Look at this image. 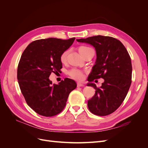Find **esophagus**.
I'll list each match as a JSON object with an SVG mask.
<instances>
[{
	"label": "esophagus",
	"mask_w": 148,
	"mask_h": 148,
	"mask_svg": "<svg viewBox=\"0 0 148 148\" xmlns=\"http://www.w3.org/2000/svg\"><path fill=\"white\" fill-rule=\"evenodd\" d=\"M84 85L83 84H82L80 83H77V87H83Z\"/></svg>",
	"instance_id": "esophagus-1"
}]
</instances>
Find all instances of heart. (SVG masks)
<instances>
[{"label":"heart","mask_w":148,"mask_h":148,"mask_svg":"<svg viewBox=\"0 0 148 148\" xmlns=\"http://www.w3.org/2000/svg\"><path fill=\"white\" fill-rule=\"evenodd\" d=\"M89 49V47H88L81 46L79 47L78 50L79 53H81L83 56H84V53H86V52ZM68 53H69L68 51H65L61 53V55L60 56V60L62 63H65L66 62ZM69 75L70 77L76 80H78V81H82V80H83L84 78V75L83 71L76 69H73L70 70L69 71Z\"/></svg>","instance_id":"heart-1"}]
</instances>
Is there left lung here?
<instances>
[{"label": "left lung", "mask_w": 148, "mask_h": 148, "mask_svg": "<svg viewBox=\"0 0 148 148\" xmlns=\"http://www.w3.org/2000/svg\"><path fill=\"white\" fill-rule=\"evenodd\" d=\"M77 41L91 44L96 51L95 65L88 78V86L96 89L95 95L88 101L89 110L99 116L113 113L122 104L132 83L130 56L123 44L112 37L98 35ZM99 78L105 82L97 88L91 82Z\"/></svg>", "instance_id": "obj_1"}]
</instances>
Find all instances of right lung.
<instances>
[{
    "label": "right lung",
    "instance_id": "right-lung-1",
    "mask_svg": "<svg viewBox=\"0 0 148 148\" xmlns=\"http://www.w3.org/2000/svg\"><path fill=\"white\" fill-rule=\"evenodd\" d=\"M75 38H47L36 40L25 49L18 65L17 79L27 104L37 114L52 117L60 113L69 94L77 88L74 80L65 78L58 84L49 79L62 68L61 53Z\"/></svg>",
    "mask_w": 148,
    "mask_h": 148
}]
</instances>
